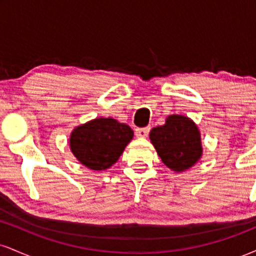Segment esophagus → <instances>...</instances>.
Listing matches in <instances>:
<instances>
[{"label": "esophagus", "mask_w": 256, "mask_h": 256, "mask_svg": "<svg viewBox=\"0 0 256 256\" xmlns=\"http://www.w3.org/2000/svg\"><path fill=\"white\" fill-rule=\"evenodd\" d=\"M149 134V128H136V136L140 138H144Z\"/></svg>", "instance_id": "1"}]
</instances>
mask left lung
Here are the masks:
<instances>
[{"mask_svg": "<svg viewBox=\"0 0 256 256\" xmlns=\"http://www.w3.org/2000/svg\"><path fill=\"white\" fill-rule=\"evenodd\" d=\"M149 138L161 161L177 173L192 168L204 152L198 125L179 114L168 116L165 124L152 128Z\"/></svg>", "mask_w": 256, "mask_h": 256, "instance_id": "1", "label": "left lung"}]
</instances>
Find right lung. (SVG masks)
<instances>
[{
  "instance_id": "1",
  "label": "right lung",
  "mask_w": 256,
  "mask_h": 256,
  "mask_svg": "<svg viewBox=\"0 0 256 256\" xmlns=\"http://www.w3.org/2000/svg\"><path fill=\"white\" fill-rule=\"evenodd\" d=\"M132 138L128 125L113 118H96L73 128L70 149L91 171H104L119 160Z\"/></svg>"
}]
</instances>
